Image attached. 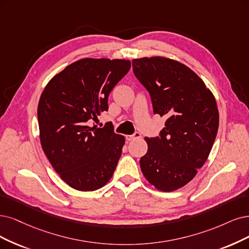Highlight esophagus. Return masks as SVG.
<instances>
[{"label":"esophagus","mask_w":249,"mask_h":249,"mask_svg":"<svg viewBox=\"0 0 249 249\" xmlns=\"http://www.w3.org/2000/svg\"><path fill=\"white\" fill-rule=\"evenodd\" d=\"M142 134L140 132H134L132 135H127L126 139L127 141H133V140H137V139H141Z\"/></svg>","instance_id":"34e87169"}]
</instances>
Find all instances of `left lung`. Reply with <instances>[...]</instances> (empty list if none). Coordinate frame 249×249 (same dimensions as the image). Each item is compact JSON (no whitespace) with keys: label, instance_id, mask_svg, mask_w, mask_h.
Wrapping results in <instances>:
<instances>
[{"label":"left lung","instance_id":"left-lung-1","mask_svg":"<svg viewBox=\"0 0 249 249\" xmlns=\"http://www.w3.org/2000/svg\"><path fill=\"white\" fill-rule=\"evenodd\" d=\"M136 79L151 96L153 112L167 116L159 136L145 137L141 158L144 178L163 192L179 189L206 162L218 129V110L210 90L191 69L163 57L132 60Z\"/></svg>","mask_w":249,"mask_h":249}]
</instances>
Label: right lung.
I'll list each match as a JSON object with an SVG mask.
<instances>
[{
    "mask_svg": "<svg viewBox=\"0 0 249 249\" xmlns=\"http://www.w3.org/2000/svg\"><path fill=\"white\" fill-rule=\"evenodd\" d=\"M130 68L129 60L84 58L54 76L43 91L38 106L42 148L73 189L104 187L117 167L124 136L115 133L112 122L101 128L94 122L107 112L110 91Z\"/></svg>",
    "mask_w": 249,
    "mask_h": 249,
    "instance_id": "right-lung-1",
    "label": "right lung"
}]
</instances>
